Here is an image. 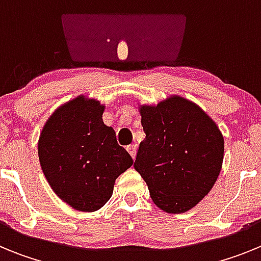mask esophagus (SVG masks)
Segmentation results:
<instances>
[{
    "instance_id": "1",
    "label": "esophagus",
    "mask_w": 261,
    "mask_h": 261,
    "mask_svg": "<svg viewBox=\"0 0 261 261\" xmlns=\"http://www.w3.org/2000/svg\"><path fill=\"white\" fill-rule=\"evenodd\" d=\"M126 150L129 151V154H130V155H132V158L135 159L136 154H137V145H136V144L129 145V146H126Z\"/></svg>"
}]
</instances>
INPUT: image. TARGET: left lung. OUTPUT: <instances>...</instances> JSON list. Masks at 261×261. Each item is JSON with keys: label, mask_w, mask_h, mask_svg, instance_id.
<instances>
[{"label": "left lung", "mask_w": 261, "mask_h": 261, "mask_svg": "<svg viewBox=\"0 0 261 261\" xmlns=\"http://www.w3.org/2000/svg\"><path fill=\"white\" fill-rule=\"evenodd\" d=\"M140 112L146 137L138 147L136 171L158 208L167 213L190 211L220 175L222 133L199 106L181 96L142 106Z\"/></svg>", "instance_id": "left-lung-1"}]
</instances>
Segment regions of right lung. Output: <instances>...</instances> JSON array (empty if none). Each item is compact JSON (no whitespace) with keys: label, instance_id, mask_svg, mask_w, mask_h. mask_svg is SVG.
Wrapping results in <instances>:
<instances>
[{"label":"right lung","instance_id":"add662e5","mask_svg":"<svg viewBox=\"0 0 261 261\" xmlns=\"http://www.w3.org/2000/svg\"><path fill=\"white\" fill-rule=\"evenodd\" d=\"M105 106L78 96L48 119L39 138L41 170L62 201L81 212L100 209L114 192L116 177L133 165L103 123Z\"/></svg>","mask_w":261,"mask_h":261}]
</instances>
